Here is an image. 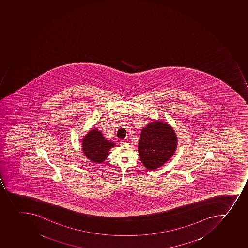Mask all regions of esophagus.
I'll use <instances>...</instances> for the list:
<instances>
[{"label":"esophagus","mask_w":248,"mask_h":248,"mask_svg":"<svg viewBox=\"0 0 248 248\" xmlns=\"http://www.w3.org/2000/svg\"><path fill=\"white\" fill-rule=\"evenodd\" d=\"M121 143L123 144V145H127L130 144V142H129V141H127V140H121Z\"/></svg>","instance_id":"34e87169"}]
</instances>
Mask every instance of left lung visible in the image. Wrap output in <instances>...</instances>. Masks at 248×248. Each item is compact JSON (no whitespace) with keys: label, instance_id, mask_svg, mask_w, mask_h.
Here are the masks:
<instances>
[{"label":"left lung","instance_id":"1","mask_svg":"<svg viewBox=\"0 0 248 248\" xmlns=\"http://www.w3.org/2000/svg\"><path fill=\"white\" fill-rule=\"evenodd\" d=\"M176 146L177 137L172 126L166 122L157 120L141 130L138 147L144 166L154 171L172 157Z\"/></svg>","mask_w":248,"mask_h":248}]
</instances>
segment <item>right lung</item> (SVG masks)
Returning <instances> with one entry per match:
<instances>
[{"mask_svg": "<svg viewBox=\"0 0 248 248\" xmlns=\"http://www.w3.org/2000/svg\"><path fill=\"white\" fill-rule=\"evenodd\" d=\"M114 145V141L107 140L97 129L90 130L82 140L83 154L94 163H103L107 159L109 150Z\"/></svg>", "mask_w": 248, "mask_h": 248, "instance_id": "right-lung-1", "label": "right lung"}]
</instances>
